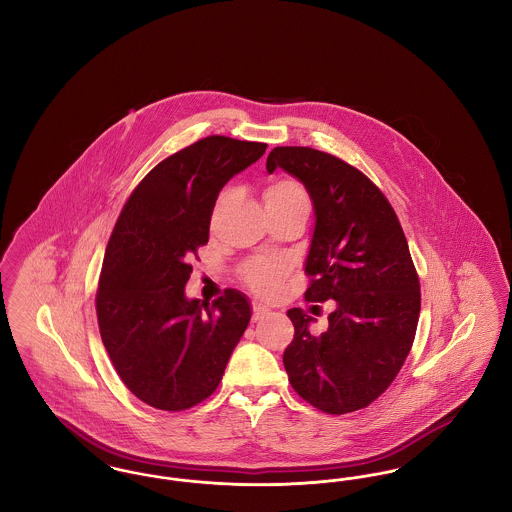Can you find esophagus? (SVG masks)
<instances>
[{
	"label": "esophagus",
	"mask_w": 512,
	"mask_h": 512,
	"mask_svg": "<svg viewBox=\"0 0 512 512\" xmlns=\"http://www.w3.org/2000/svg\"><path fill=\"white\" fill-rule=\"evenodd\" d=\"M267 315H270V309H268L267 305L255 301L253 303V322H257V320H261V318H265Z\"/></svg>",
	"instance_id": "obj_1"
}]
</instances>
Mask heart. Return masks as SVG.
Returning a JSON list of instances; mask_svg holds the SVG:
<instances>
[{"mask_svg": "<svg viewBox=\"0 0 512 512\" xmlns=\"http://www.w3.org/2000/svg\"><path fill=\"white\" fill-rule=\"evenodd\" d=\"M263 199L265 203L276 201V203H307L309 205V197L305 194V190L293 180H278L270 184L263 194ZM280 272H282L280 263L257 261L245 268V278L253 288L261 292H272L278 284Z\"/></svg>", "mask_w": 512, "mask_h": 512, "instance_id": "heart-1", "label": "heart"}]
</instances>
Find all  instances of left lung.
I'll return each instance as SVG.
<instances>
[{"instance_id": "left-lung-1", "label": "left lung", "mask_w": 512, "mask_h": 512, "mask_svg": "<svg viewBox=\"0 0 512 512\" xmlns=\"http://www.w3.org/2000/svg\"><path fill=\"white\" fill-rule=\"evenodd\" d=\"M297 178L315 228L305 259V297L334 299L328 328L290 309L295 336L284 351L293 390L330 414L370 405L405 363L420 315V284L403 228L384 194L355 167L311 147H274L267 171Z\"/></svg>"}]
</instances>
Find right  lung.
Instances as JSON below:
<instances>
[{
  "mask_svg": "<svg viewBox=\"0 0 512 512\" xmlns=\"http://www.w3.org/2000/svg\"><path fill=\"white\" fill-rule=\"evenodd\" d=\"M267 144L209 136L161 161L126 201L105 249L99 334L126 388L149 407L184 411L207 399L251 320L226 290L213 305L184 288L220 190Z\"/></svg>",
  "mask_w": 512,
  "mask_h": 512,
  "instance_id": "obj_1",
  "label": "right lung"
}]
</instances>
